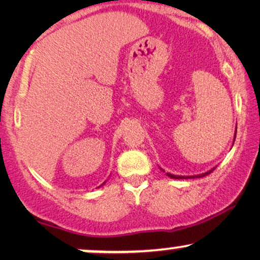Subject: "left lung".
<instances>
[{
  "mask_svg": "<svg viewBox=\"0 0 260 260\" xmlns=\"http://www.w3.org/2000/svg\"><path fill=\"white\" fill-rule=\"evenodd\" d=\"M236 132H237V126H236V129H235L234 143H235V139H236ZM160 170H161V171H164V170L161 169V168H160ZM214 170H215V168L210 169V170H209V171L204 172V174H201V175H194V176H177V175L169 174V172H166V175H168L170 178H175V180H187V178H201V177H204V176H207V175H209V174H211V172H213ZM164 172H165V171H164Z\"/></svg>",
  "mask_w": 260,
  "mask_h": 260,
  "instance_id": "8db88e82",
  "label": "left lung"
}]
</instances>
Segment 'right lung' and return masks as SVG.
<instances>
[{
	"label": "right lung",
	"mask_w": 260,
	"mask_h": 260,
	"mask_svg": "<svg viewBox=\"0 0 260 260\" xmlns=\"http://www.w3.org/2000/svg\"><path fill=\"white\" fill-rule=\"evenodd\" d=\"M105 183H106V182H104V183H103V184H105ZM103 184H101V186H103ZM101 186H100V187H101Z\"/></svg>",
	"instance_id": "1"
}]
</instances>
